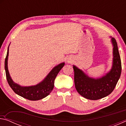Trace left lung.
<instances>
[{
	"label": "left lung",
	"instance_id": "obj_1",
	"mask_svg": "<svg viewBox=\"0 0 126 126\" xmlns=\"http://www.w3.org/2000/svg\"><path fill=\"white\" fill-rule=\"evenodd\" d=\"M113 46V60L110 72L102 78L94 79L86 75L73 65L74 84L76 90L82 97L91 100H98L107 96L114 90L120 78L122 65L116 39L112 38Z\"/></svg>",
	"mask_w": 126,
	"mask_h": 126
}]
</instances>
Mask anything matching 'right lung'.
<instances>
[{
	"mask_svg": "<svg viewBox=\"0 0 126 126\" xmlns=\"http://www.w3.org/2000/svg\"><path fill=\"white\" fill-rule=\"evenodd\" d=\"M9 54V47L5 59V70L8 83L15 93L24 98L31 101H37L44 98L52 92L54 88V80L59 72L64 65V63L59 64L50 71L46 78L36 86L21 87L12 80L8 69V58Z\"/></svg>",
	"mask_w": 126,
	"mask_h": 126,
	"instance_id": "right-lung-1",
	"label": "right lung"
}]
</instances>
